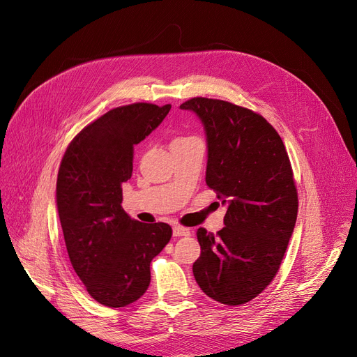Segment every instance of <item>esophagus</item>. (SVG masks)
<instances>
[{
    "label": "esophagus",
    "instance_id": "esophagus-1",
    "mask_svg": "<svg viewBox=\"0 0 357 357\" xmlns=\"http://www.w3.org/2000/svg\"><path fill=\"white\" fill-rule=\"evenodd\" d=\"M190 234H191L190 229H185L181 226L174 227V237H182V236H190Z\"/></svg>",
    "mask_w": 357,
    "mask_h": 357
}]
</instances>
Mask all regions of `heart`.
Returning <instances> with one entry per match:
<instances>
[{
  "mask_svg": "<svg viewBox=\"0 0 357 357\" xmlns=\"http://www.w3.org/2000/svg\"><path fill=\"white\" fill-rule=\"evenodd\" d=\"M178 140H186V139H178Z\"/></svg>",
  "mask_w": 357,
  "mask_h": 357,
  "instance_id": "1",
  "label": "heart"
}]
</instances>
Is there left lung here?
<instances>
[{
    "label": "left lung",
    "instance_id": "1",
    "mask_svg": "<svg viewBox=\"0 0 357 357\" xmlns=\"http://www.w3.org/2000/svg\"><path fill=\"white\" fill-rule=\"evenodd\" d=\"M199 119L207 139L205 182L227 205L217 234L199 227L197 284L215 301H252L275 278L292 236L298 197L291 162L278 131L256 112L227 101L181 104Z\"/></svg>",
    "mask_w": 357,
    "mask_h": 357
}]
</instances>
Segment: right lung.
Listing matches in <instances>:
<instances>
[{"label": "right lung", "instance_id": "obj_1", "mask_svg": "<svg viewBox=\"0 0 357 357\" xmlns=\"http://www.w3.org/2000/svg\"><path fill=\"white\" fill-rule=\"evenodd\" d=\"M169 109V104L137 102L105 112L72 140L59 167L56 205L70 264L105 307L137 301L150 284V261L172 237L169 224L140 222L121 207L135 144Z\"/></svg>", "mask_w": 357, "mask_h": 357}]
</instances>
